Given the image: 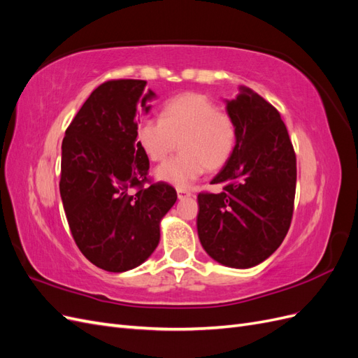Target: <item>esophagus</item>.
Returning a JSON list of instances; mask_svg holds the SVG:
<instances>
[{"instance_id": "obj_1", "label": "esophagus", "mask_w": 358, "mask_h": 358, "mask_svg": "<svg viewBox=\"0 0 358 358\" xmlns=\"http://www.w3.org/2000/svg\"><path fill=\"white\" fill-rule=\"evenodd\" d=\"M191 196H192V192L189 189H187V188H178V199L179 200L185 199V197H191Z\"/></svg>"}]
</instances>
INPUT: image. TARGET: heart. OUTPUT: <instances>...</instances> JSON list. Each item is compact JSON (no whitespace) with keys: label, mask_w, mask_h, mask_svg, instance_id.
<instances>
[{"label":"heart","mask_w":358,"mask_h":358,"mask_svg":"<svg viewBox=\"0 0 358 358\" xmlns=\"http://www.w3.org/2000/svg\"><path fill=\"white\" fill-rule=\"evenodd\" d=\"M136 142L154 162L166 161L180 143L182 154L158 167L157 178L182 188L206 169L221 170L230 161L237 145V125L209 96L187 92L162 106L159 119L140 124Z\"/></svg>","instance_id":"b5f03b06"}]
</instances>
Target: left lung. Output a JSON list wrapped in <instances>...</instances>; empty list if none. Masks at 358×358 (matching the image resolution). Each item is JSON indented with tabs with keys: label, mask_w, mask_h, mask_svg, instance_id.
Returning a JSON list of instances; mask_svg holds the SVG:
<instances>
[{
	"label": "left lung",
	"mask_w": 358,
	"mask_h": 358,
	"mask_svg": "<svg viewBox=\"0 0 358 358\" xmlns=\"http://www.w3.org/2000/svg\"><path fill=\"white\" fill-rule=\"evenodd\" d=\"M227 113L237 125V145L210 183L221 192L199 194L197 231L215 262L249 268L272 255L291 225L296 196V154L279 112L241 86Z\"/></svg>",
	"instance_id": "obj_1"
}]
</instances>
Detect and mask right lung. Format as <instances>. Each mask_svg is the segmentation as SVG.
<instances>
[{"label": "right lung", "instance_id": "add662e5", "mask_svg": "<svg viewBox=\"0 0 358 358\" xmlns=\"http://www.w3.org/2000/svg\"><path fill=\"white\" fill-rule=\"evenodd\" d=\"M154 96L146 80H107L83 103L62 140L59 192L71 236L107 272H127L150 257L159 221L178 199L169 183L150 182L149 159L136 142L137 106L148 113Z\"/></svg>", "mask_w": 358, "mask_h": 358}]
</instances>
